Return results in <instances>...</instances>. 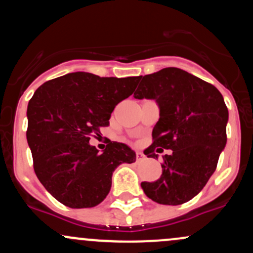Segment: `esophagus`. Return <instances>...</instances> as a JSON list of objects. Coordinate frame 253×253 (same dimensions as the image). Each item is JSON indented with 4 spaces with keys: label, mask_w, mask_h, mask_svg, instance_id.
<instances>
[{
    "label": "esophagus",
    "mask_w": 253,
    "mask_h": 253,
    "mask_svg": "<svg viewBox=\"0 0 253 253\" xmlns=\"http://www.w3.org/2000/svg\"><path fill=\"white\" fill-rule=\"evenodd\" d=\"M135 157H137V161H138V162H140V161H144V160H145V155H144L143 152H140V151H137V152H135Z\"/></svg>",
    "instance_id": "34e87169"
}]
</instances>
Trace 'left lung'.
<instances>
[{
  "mask_svg": "<svg viewBox=\"0 0 253 253\" xmlns=\"http://www.w3.org/2000/svg\"><path fill=\"white\" fill-rule=\"evenodd\" d=\"M141 79L134 98L155 99L160 120L152 129L148 157L163 149L162 175L141 182L144 192L158 204L179 205L197 196L217 167L227 143L228 109L215 86L180 68H163Z\"/></svg>",
  "mask_w": 253,
  "mask_h": 253,
  "instance_id": "8db88e82",
  "label": "left lung"
}]
</instances>
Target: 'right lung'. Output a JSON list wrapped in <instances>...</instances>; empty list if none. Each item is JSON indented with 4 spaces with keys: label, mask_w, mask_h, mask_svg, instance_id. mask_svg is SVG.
<instances>
[{
    "label": "right lung",
    "mask_w": 253,
    "mask_h": 253,
    "mask_svg": "<svg viewBox=\"0 0 253 253\" xmlns=\"http://www.w3.org/2000/svg\"><path fill=\"white\" fill-rule=\"evenodd\" d=\"M138 79L76 72L44 83L30 99L26 137L33 168L60 203L96 207L109 193L116 167L135 161L125 144L110 141L99 154L88 140L109 125L114 108L132 95Z\"/></svg>",
    "instance_id": "add662e5"
}]
</instances>
